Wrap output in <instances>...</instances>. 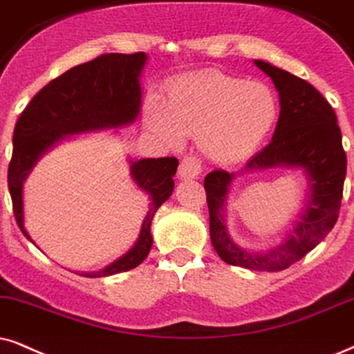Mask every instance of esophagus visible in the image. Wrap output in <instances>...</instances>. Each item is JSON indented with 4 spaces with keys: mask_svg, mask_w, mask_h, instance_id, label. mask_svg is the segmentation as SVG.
<instances>
[{
    "mask_svg": "<svg viewBox=\"0 0 354 354\" xmlns=\"http://www.w3.org/2000/svg\"><path fill=\"white\" fill-rule=\"evenodd\" d=\"M201 171H203V165L198 156H185L181 160L180 168H178V174H180L181 180H192V178H198Z\"/></svg>",
    "mask_w": 354,
    "mask_h": 354,
    "instance_id": "esophagus-1",
    "label": "esophagus"
}]
</instances>
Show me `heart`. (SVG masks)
I'll return each mask as SVG.
<instances>
[{
	"label": "heart",
	"mask_w": 354,
	"mask_h": 354,
	"mask_svg": "<svg viewBox=\"0 0 354 354\" xmlns=\"http://www.w3.org/2000/svg\"><path fill=\"white\" fill-rule=\"evenodd\" d=\"M277 114L276 100L261 83H245L217 70L186 75L169 86L165 104L145 102L149 129L168 144L198 136L201 149L218 163H235L258 149Z\"/></svg>",
	"instance_id": "b5f03b06"
}]
</instances>
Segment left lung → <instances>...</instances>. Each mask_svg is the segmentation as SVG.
<instances>
[{
  "label": "left lung",
  "mask_w": 354,
  "mask_h": 354,
  "mask_svg": "<svg viewBox=\"0 0 354 354\" xmlns=\"http://www.w3.org/2000/svg\"><path fill=\"white\" fill-rule=\"evenodd\" d=\"M279 91L281 113L272 140L253 156L245 171L270 167H299L310 183L307 207L301 222L284 243L268 253H250L230 240L223 222V203L235 173L214 169L204 178L207 194L210 240L218 257L229 265L253 271H281L314 250L338 221L346 176V153L342 131L330 102L306 80L254 60Z\"/></svg>",
  "instance_id": "left-lung-1"
}]
</instances>
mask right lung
Masks as SVG:
<instances>
[{"instance_id":"obj_1","label":"right lung","mask_w":354,"mask_h":354,"mask_svg":"<svg viewBox=\"0 0 354 354\" xmlns=\"http://www.w3.org/2000/svg\"><path fill=\"white\" fill-rule=\"evenodd\" d=\"M145 60L144 52L102 53L53 78L21 113L12 136L15 147L8 168V187L17 225L29 240L22 217V183L26 176L39 156L62 137L132 122L140 109L142 91L138 77ZM176 168L178 158L174 156L147 158L132 163L133 181L151 198L140 236L131 252L106 270L83 276H111L132 270L144 261L153 243L150 235L151 221L160 205L171 196Z\"/></svg>"}]
</instances>
